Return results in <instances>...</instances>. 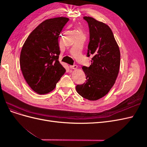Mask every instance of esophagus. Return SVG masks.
<instances>
[{
  "instance_id": "obj_1",
  "label": "esophagus",
  "mask_w": 147,
  "mask_h": 147,
  "mask_svg": "<svg viewBox=\"0 0 147 147\" xmlns=\"http://www.w3.org/2000/svg\"><path fill=\"white\" fill-rule=\"evenodd\" d=\"M70 67L72 69H77L78 68V66L77 65H70Z\"/></svg>"
}]
</instances>
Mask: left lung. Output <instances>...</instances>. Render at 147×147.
<instances>
[{
	"label": "left lung",
	"instance_id": "8db88e82",
	"mask_svg": "<svg viewBox=\"0 0 147 147\" xmlns=\"http://www.w3.org/2000/svg\"><path fill=\"white\" fill-rule=\"evenodd\" d=\"M83 18L90 28L88 56L92 57L89 67H82L86 80L78 84L76 90L84 99L93 101L104 97L114 85L119 70L120 51L108 25L92 17Z\"/></svg>",
	"mask_w": 147,
	"mask_h": 147
}]
</instances>
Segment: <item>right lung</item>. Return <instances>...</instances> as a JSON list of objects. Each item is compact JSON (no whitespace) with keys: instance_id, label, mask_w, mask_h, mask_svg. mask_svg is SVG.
<instances>
[{"instance_id":"add662e5","label":"right lung","mask_w":147,"mask_h":147,"mask_svg":"<svg viewBox=\"0 0 147 147\" xmlns=\"http://www.w3.org/2000/svg\"><path fill=\"white\" fill-rule=\"evenodd\" d=\"M69 20L68 18L57 17L43 21L31 32L22 47V73L28 85L38 94L52 91L65 72L58 60V38Z\"/></svg>"}]
</instances>
